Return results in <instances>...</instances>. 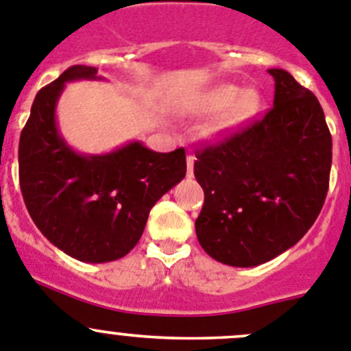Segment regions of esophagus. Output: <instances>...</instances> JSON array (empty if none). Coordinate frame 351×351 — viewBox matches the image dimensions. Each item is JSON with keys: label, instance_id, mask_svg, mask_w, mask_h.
Here are the masks:
<instances>
[{"label": "esophagus", "instance_id": "34e87169", "mask_svg": "<svg viewBox=\"0 0 351 351\" xmlns=\"http://www.w3.org/2000/svg\"><path fill=\"white\" fill-rule=\"evenodd\" d=\"M194 165H195V156L194 154H189L186 156V176H194Z\"/></svg>", "mask_w": 351, "mask_h": 351}]
</instances>
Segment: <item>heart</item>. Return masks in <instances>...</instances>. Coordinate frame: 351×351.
Masks as SVG:
<instances>
[{
	"mask_svg": "<svg viewBox=\"0 0 351 351\" xmlns=\"http://www.w3.org/2000/svg\"><path fill=\"white\" fill-rule=\"evenodd\" d=\"M261 109V97L254 88H242L235 83H220L208 88L192 100L195 114H216L209 124V133L218 135L239 128L253 119Z\"/></svg>",
	"mask_w": 351,
	"mask_h": 351,
	"instance_id": "heart-1",
	"label": "heart"
}]
</instances>
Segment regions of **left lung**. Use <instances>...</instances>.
Masks as SVG:
<instances>
[{
	"label": "left lung",
	"mask_w": 351,
	"mask_h": 351,
	"mask_svg": "<svg viewBox=\"0 0 351 351\" xmlns=\"http://www.w3.org/2000/svg\"><path fill=\"white\" fill-rule=\"evenodd\" d=\"M274 107L223 142L195 152L204 191L195 220L202 250L230 267H256L315 223L329 189L332 138L319 100L284 69Z\"/></svg>",
	"instance_id": "obj_1"
}]
</instances>
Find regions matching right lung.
Here are the masks:
<instances>
[{
    "instance_id": "add662e5",
    "label": "right lung",
    "mask_w": 351,
    "mask_h": 351,
    "mask_svg": "<svg viewBox=\"0 0 351 351\" xmlns=\"http://www.w3.org/2000/svg\"><path fill=\"white\" fill-rule=\"evenodd\" d=\"M101 80L98 69L72 65L41 88L19 143V178L36 227L58 250L86 263L126 256L152 206L186 173L185 149L162 154L130 142L109 154H80L57 126L65 83Z\"/></svg>"
}]
</instances>
